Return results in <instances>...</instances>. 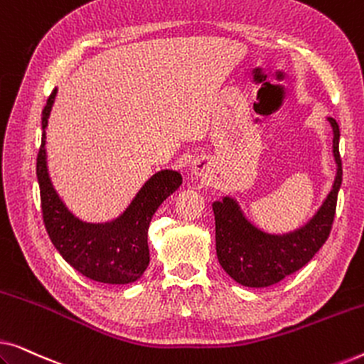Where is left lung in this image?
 <instances>
[{
	"mask_svg": "<svg viewBox=\"0 0 364 364\" xmlns=\"http://www.w3.org/2000/svg\"><path fill=\"white\" fill-rule=\"evenodd\" d=\"M333 129V157L336 176L330 193L305 225L288 233H268L253 225L233 197L212 203L215 213V247L223 270L237 283L250 288L275 285L315 257L330 237L336 210L343 168L340 157V127L328 117Z\"/></svg>",
	"mask_w": 364,
	"mask_h": 364,
	"instance_id": "8db88e82",
	"label": "left lung"
}]
</instances>
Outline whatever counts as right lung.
<instances>
[{
	"instance_id": "right-lung-1",
	"label": "right lung",
	"mask_w": 364,
	"mask_h": 364,
	"mask_svg": "<svg viewBox=\"0 0 364 364\" xmlns=\"http://www.w3.org/2000/svg\"><path fill=\"white\" fill-rule=\"evenodd\" d=\"M54 89L43 109V137L36 176L41 192L44 227L61 257L89 280L126 285L139 280L149 265L147 230L154 213L168 196L182 186L177 171H161L144 183L129 207L117 218L104 223H89L77 218L64 205L54 191L46 161V127L51 114Z\"/></svg>"
}]
</instances>
